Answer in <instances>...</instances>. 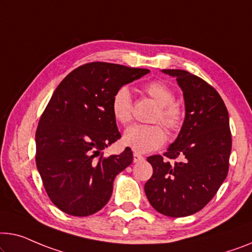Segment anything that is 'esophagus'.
Returning <instances> with one entry per match:
<instances>
[{
	"label": "esophagus",
	"instance_id": "34e87169",
	"mask_svg": "<svg viewBox=\"0 0 252 252\" xmlns=\"http://www.w3.org/2000/svg\"><path fill=\"white\" fill-rule=\"evenodd\" d=\"M142 160H144V156H141L140 154H138V153H134L133 154V162L134 163L142 162Z\"/></svg>",
	"mask_w": 252,
	"mask_h": 252
}]
</instances>
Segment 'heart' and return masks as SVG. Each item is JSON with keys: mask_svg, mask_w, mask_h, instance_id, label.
<instances>
[{"mask_svg": "<svg viewBox=\"0 0 252 252\" xmlns=\"http://www.w3.org/2000/svg\"><path fill=\"white\" fill-rule=\"evenodd\" d=\"M142 92L158 104L154 121L162 125L173 132L182 125L183 111L174 102L175 95L170 86L163 81H150L142 86ZM113 118L121 125H127L132 119V98L127 87L119 88L111 100ZM123 144L137 153H150L162 147L166 141V132L158 125H133L123 133Z\"/></svg>", "mask_w": 252, "mask_h": 252, "instance_id": "obj_1", "label": "heart"}]
</instances>
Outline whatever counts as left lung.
<instances>
[{
    "label": "left lung",
    "mask_w": 252,
    "mask_h": 252,
    "mask_svg": "<svg viewBox=\"0 0 252 252\" xmlns=\"http://www.w3.org/2000/svg\"><path fill=\"white\" fill-rule=\"evenodd\" d=\"M183 92L186 118L164 156H149L153 175L145 185L150 205L170 217L192 215L215 196L227 176L232 148L227 108L215 88L185 70H162Z\"/></svg>",
    "instance_id": "8db88e82"
}]
</instances>
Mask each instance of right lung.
I'll return each instance as SVG.
<instances>
[{
	"label": "right lung",
	"mask_w": 252,
	"mask_h": 252,
	"mask_svg": "<svg viewBox=\"0 0 252 252\" xmlns=\"http://www.w3.org/2000/svg\"><path fill=\"white\" fill-rule=\"evenodd\" d=\"M149 70L92 62L74 69L55 89L36 131V165L52 202L69 215L102 209L115 176L132 163L126 148L104 157L102 150L121 138L111 111L119 88Z\"/></svg>",
	"instance_id": "obj_1"
}]
</instances>
